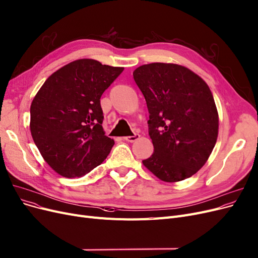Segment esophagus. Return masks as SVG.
Listing matches in <instances>:
<instances>
[{
  "instance_id": "esophagus-1",
  "label": "esophagus",
  "mask_w": 258,
  "mask_h": 258,
  "mask_svg": "<svg viewBox=\"0 0 258 258\" xmlns=\"http://www.w3.org/2000/svg\"><path fill=\"white\" fill-rule=\"evenodd\" d=\"M140 139V135H138V133H135L133 136H130V137H126L123 138V140L127 141V142H130V143H132V142H136L137 140Z\"/></svg>"
}]
</instances>
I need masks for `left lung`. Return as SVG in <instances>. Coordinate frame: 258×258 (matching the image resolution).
Returning a JSON list of instances; mask_svg holds the SVG:
<instances>
[{"instance_id": "1", "label": "left lung", "mask_w": 258, "mask_h": 258, "mask_svg": "<svg viewBox=\"0 0 258 258\" xmlns=\"http://www.w3.org/2000/svg\"><path fill=\"white\" fill-rule=\"evenodd\" d=\"M133 79L149 113L154 154L143 164L166 182L189 178L214 149L219 116L208 85L190 69L152 63L138 67Z\"/></svg>"}]
</instances>
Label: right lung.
<instances>
[{
    "label": "right lung",
    "mask_w": 258,
    "mask_h": 258,
    "mask_svg": "<svg viewBox=\"0 0 258 258\" xmlns=\"http://www.w3.org/2000/svg\"><path fill=\"white\" fill-rule=\"evenodd\" d=\"M122 67L83 58L52 74L31 104V133L46 162L67 178L81 177L108 157L100 98Z\"/></svg>",
    "instance_id": "right-lung-1"
}]
</instances>
